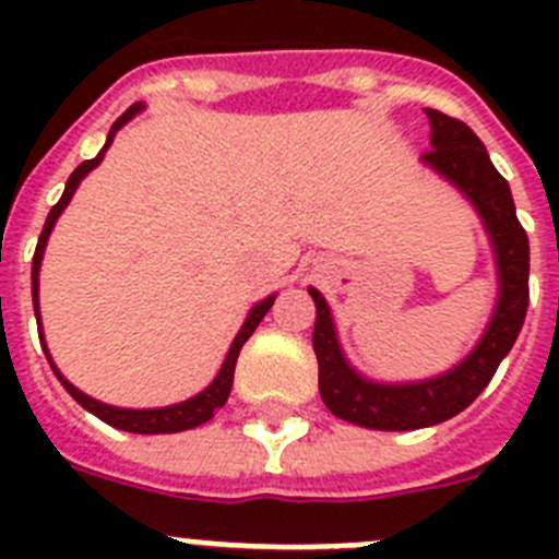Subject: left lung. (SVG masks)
Wrapping results in <instances>:
<instances>
[{"label": "left lung", "mask_w": 559, "mask_h": 559, "mask_svg": "<svg viewBox=\"0 0 559 559\" xmlns=\"http://www.w3.org/2000/svg\"><path fill=\"white\" fill-rule=\"evenodd\" d=\"M431 122V151L419 162L451 181L476 206L492 254L498 299L476 347L456 367L437 378L380 383L358 372L338 344L333 313L324 296L308 288L316 302L313 353L319 360V392L335 417L374 431H414L456 417L484 392L498 364L515 344L530 308V237L515 215L507 179L492 167L490 153L476 133L437 108H426Z\"/></svg>", "instance_id": "left-lung-1"}]
</instances>
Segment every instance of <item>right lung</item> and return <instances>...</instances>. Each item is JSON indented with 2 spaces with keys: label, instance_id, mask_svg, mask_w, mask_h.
Instances as JSON below:
<instances>
[{
  "label": "right lung",
  "instance_id": "add662e5",
  "mask_svg": "<svg viewBox=\"0 0 559 559\" xmlns=\"http://www.w3.org/2000/svg\"><path fill=\"white\" fill-rule=\"evenodd\" d=\"M142 111V103H136V106L128 108L126 114H122L120 120L114 122L111 131H108V140L106 145H103V151L97 153L95 159L83 162V165L75 167V173L69 176L67 181V190H63L61 201H58L52 210H49L47 215V224H44L41 229V237H38V246H36V254H33V308H36V322H38V335H41V347L44 353H47V360L49 367H52V372L58 374V380H61V386L67 389L72 397L81 403L86 412H92L95 417H100L103 423H108V426L120 428V431H131V433H179V431H190V428H199L204 426L206 419L215 417V412H218L221 406L226 403V397H229L231 392V380H235V364H237V355H240V349H243V344L249 341V335L254 333L257 324L263 322V316L269 313L271 305H274L276 294L265 296L263 302H257L254 308L249 310V316H246L243 328L237 330L235 341H231L229 353H226L224 358V367H221V372L215 374V380H212L210 386L204 389V392L192 394L190 400H181V403H173V406H162V408H120V406H108V403H100V400L88 397V394H83L81 389L72 386L67 378H63L61 372H58L56 360H52V355H49L47 344H44V333H41V313H38V271H41V260H44V249H47V240H49V231H52V226H56V221L61 218V212L67 210V204L72 201V195H75L78 185H81L83 179H86L88 173L95 170L97 165L103 162V156H106L108 145L114 142V136H117V131H120L122 126H126L131 117H136V114Z\"/></svg>",
  "mask_w": 559,
  "mask_h": 559
}]
</instances>
